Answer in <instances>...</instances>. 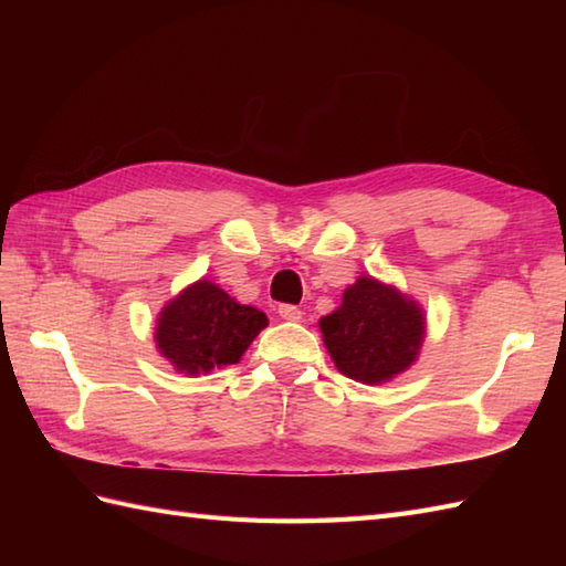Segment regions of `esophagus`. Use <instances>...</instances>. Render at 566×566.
Listing matches in <instances>:
<instances>
[{"label":"esophagus","mask_w":566,"mask_h":566,"mask_svg":"<svg viewBox=\"0 0 566 566\" xmlns=\"http://www.w3.org/2000/svg\"><path fill=\"white\" fill-rule=\"evenodd\" d=\"M280 316H282L284 321H302V308L292 306V304H282V306H280Z\"/></svg>","instance_id":"obj_1"}]
</instances>
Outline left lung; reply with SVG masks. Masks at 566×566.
Segmentation results:
<instances>
[{"label":"left lung","instance_id":"left-lung-1","mask_svg":"<svg viewBox=\"0 0 566 566\" xmlns=\"http://www.w3.org/2000/svg\"><path fill=\"white\" fill-rule=\"evenodd\" d=\"M323 343L345 377L384 384L416 363L426 318L413 298L375 276H359L343 304L318 321Z\"/></svg>","mask_w":566,"mask_h":566}]
</instances>
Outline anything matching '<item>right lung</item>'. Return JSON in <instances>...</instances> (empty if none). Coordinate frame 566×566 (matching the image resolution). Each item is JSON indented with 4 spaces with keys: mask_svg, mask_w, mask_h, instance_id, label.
I'll return each instance as SVG.
<instances>
[{
    "mask_svg": "<svg viewBox=\"0 0 566 566\" xmlns=\"http://www.w3.org/2000/svg\"><path fill=\"white\" fill-rule=\"evenodd\" d=\"M264 326L262 311L238 304L219 284L199 280L160 311L155 343L177 371L197 377L235 365Z\"/></svg>",
    "mask_w": 566,
    "mask_h": 566,
    "instance_id": "1",
    "label": "right lung"
}]
</instances>
